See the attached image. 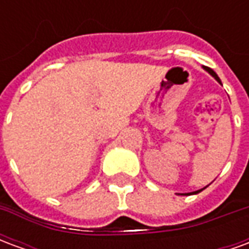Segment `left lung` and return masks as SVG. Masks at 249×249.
Returning <instances> with one entry per match:
<instances>
[{"instance_id":"left-lung-1","label":"left lung","mask_w":249,"mask_h":249,"mask_svg":"<svg viewBox=\"0 0 249 249\" xmlns=\"http://www.w3.org/2000/svg\"><path fill=\"white\" fill-rule=\"evenodd\" d=\"M203 69H204V71H208L209 74H211V76L213 77L214 80H216V81L219 82V84H221V80H220V78H219V76H217V74H216V73H214V71H212L211 68H208V66H203ZM203 189H205V187H204ZM203 189H197V191H195V192H191V193H193V195H196V193L201 192ZM191 193H183V195H191Z\"/></svg>"}]
</instances>
